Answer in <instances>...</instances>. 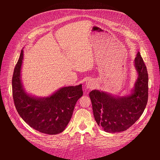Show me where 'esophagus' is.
I'll list each match as a JSON object with an SVG mask.
<instances>
[{
    "mask_svg": "<svg viewBox=\"0 0 160 160\" xmlns=\"http://www.w3.org/2000/svg\"><path fill=\"white\" fill-rule=\"evenodd\" d=\"M87 88H93L94 87V84L92 83V82H90V81H88V83H87Z\"/></svg>",
    "mask_w": 160,
    "mask_h": 160,
    "instance_id": "esophagus-1",
    "label": "esophagus"
}]
</instances>
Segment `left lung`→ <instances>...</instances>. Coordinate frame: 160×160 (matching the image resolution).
<instances>
[{
    "mask_svg": "<svg viewBox=\"0 0 160 160\" xmlns=\"http://www.w3.org/2000/svg\"><path fill=\"white\" fill-rule=\"evenodd\" d=\"M138 77L130 95L114 97L105 92L89 93L95 119L99 126L109 133L127 130L141 117L148 99V74L139 52L135 58Z\"/></svg>",
    "mask_w": 160,
    "mask_h": 160,
    "instance_id": "obj_1",
    "label": "left lung"
}]
</instances>
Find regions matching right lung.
<instances>
[{
    "label": "right lung",
    "instance_id": "right-lung-1",
    "mask_svg": "<svg viewBox=\"0 0 160 160\" xmlns=\"http://www.w3.org/2000/svg\"><path fill=\"white\" fill-rule=\"evenodd\" d=\"M22 59V49L12 79L13 100L18 113L29 126L41 133L55 135L63 132L77 100L83 94L82 85L64 87L47 98H35L23 89L21 79Z\"/></svg>",
    "mask_w": 160,
    "mask_h": 160
}]
</instances>
